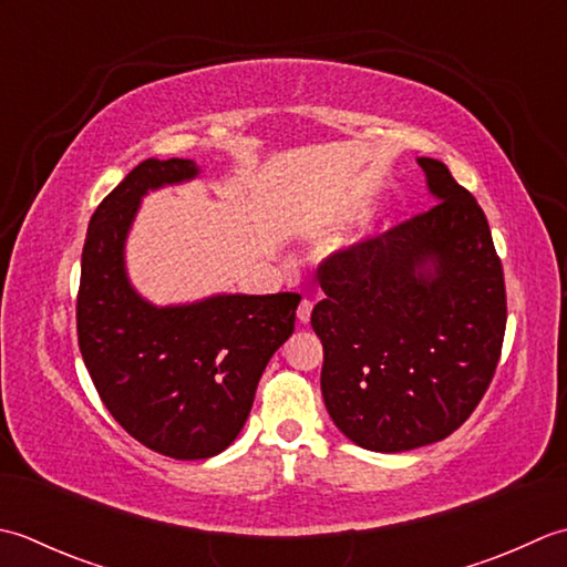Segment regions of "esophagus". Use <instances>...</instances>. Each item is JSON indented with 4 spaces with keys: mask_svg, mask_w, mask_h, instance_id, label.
Segmentation results:
<instances>
[{
    "mask_svg": "<svg viewBox=\"0 0 567 567\" xmlns=\"http://www.w3.org/2000/svg\"><path fill=\"white\" fill-rule=\"evenodd\" d=\"M310 313H313V300L303 298V300H300V306H298V320L300 322H308Z\"/></svg>",
    "mask_w": 567,
    "mask_h": 567,
    "instance_id": "esophagus-1",
    "label": "esophagus"
}]
</instances>
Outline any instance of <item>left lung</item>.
Here are the masks:
<instances>
[{"mask_svg": "<svg viewBox=\"0 0 567 567\" xmlns=\"http://www.w3.org/2000/svg\"><path fill=\"white\" fill-rule=\"evenodd\" d=\"M419 166L437 203L322 261L326 298L310 316L330 419L374 453L457 431L489 386L506 330L487 217L441 161Z\"/></svg>", "mask_w": 567, "mask_h": 567, "instance_id": "left-lung-1", "label": "left lung"}]
</instances>
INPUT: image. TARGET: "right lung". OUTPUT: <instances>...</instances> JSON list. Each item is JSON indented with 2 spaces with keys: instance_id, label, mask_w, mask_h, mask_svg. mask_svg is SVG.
<instances>
[{
  "instance_id": "1",
  "label": "right lung",
  "mask_w": 567,
  "mask_h": 567,
  "mask_svg": "<svg viewBox=\"0 0 567 567\" xmlns=\"http://www.w3.org/2000/svg\"><path fill=\"white\" fill-rule=\"evenodd\" d=\"M190 158H146L90 219L78 344L107 411L154 453L205 460L233 445L271 354L291 338L298 293H223L158 308L134 291L124 241L148 190L193 181Z\"/></svg>"
}]
</instances>
